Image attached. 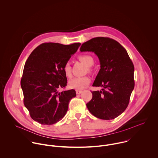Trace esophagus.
Returning <instances> with one entry per match:
<instances>
[{"label": "esophagus", "mask_w": 158, "mask_h": 158, "mask_svg": "<svg viewBox=\"0 0 158 158\" xmlns=\"http://www.w3.org/2000/svg\"><path fill=\"white\" fill-rule=\"evenodd\" d=\"M81 92H82L81 90H79V89H77V90H76V93H77V94H80L81 93Z\"/></svg>", "instance_id": "obj_1"}]
</instances>
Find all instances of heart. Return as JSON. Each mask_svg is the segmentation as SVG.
Masks as SVG:
<instances>
[{
    "instance_id": "1",
    "label": "heart",
    "mask_w": 158,
    "mask_h": 158,
    "mask_svg": "<svg viewBox=\"0 0 158 158\" xmlns=\"http://www.w3.org/2000/svg\"><path fill=\"white\" fill-rule=\"evenodd\" d=\"M78 59L85 64L88 67H91L94 64V59L92 56L88 54H81L78 57ZM91 69L89 68V70ZM63 71L65 75L70 78L72 77V69L70 67V64L69 62H67L63 67ZM91 81V79L88 76L80 77H74L69 81V86L73 89H81L85 88L86 86L89 85Z\"/></svg>"
}]
</instances>
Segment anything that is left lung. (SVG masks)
Masks as SVG:
<instances>
[{
	"instance_id": "1",
	"label": "left lung",
	"mask_w": 158,
	"mask_h": 158,
	"mask_svg": "<svg viewBox=\"0 0 158 158\" xmlns=\"http://www.w3.org/2000/svg\"><path fill=\"white\" fill-rule=\"evenodd\" d=\"M80 50L94 52L101 65L93 86L103 89L91 92L88 110L100 119L116 118L127 109L135 86L134 65L126 49L113 39L97 37L82 44Z\"/></svg>"
}]
</instances>
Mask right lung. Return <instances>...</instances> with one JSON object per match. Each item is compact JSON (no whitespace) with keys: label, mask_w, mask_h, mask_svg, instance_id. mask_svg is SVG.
<instances>
[{"label":"right lung","mask_w":158,"mask_h":158,"mask_svg":"<svg viewBox=\"0 0 158 158\" xmlns=\"http://www.w3.org/2000/svg\"><path fill=\"white\" fill-rule=\"evenodd\" d=\"M80 43L64 45L43 43L31 53L25 62L21 87L23 102L31 117L42 125H50L66 114L74 89L59 92L67 86L63 67L75 53Z\"/></svg>","instance_id":"right-lung-1"}]
</instances>
